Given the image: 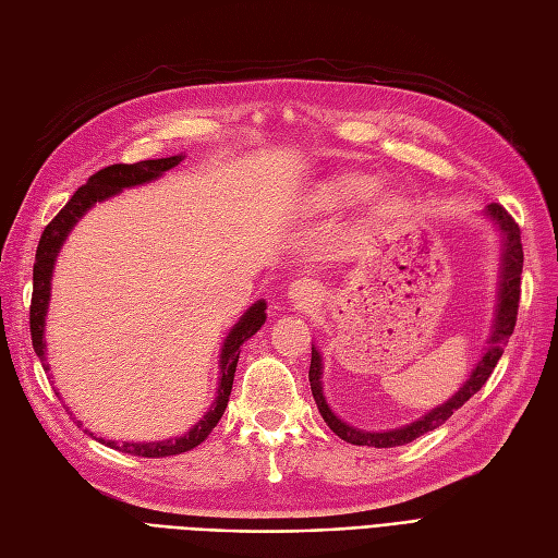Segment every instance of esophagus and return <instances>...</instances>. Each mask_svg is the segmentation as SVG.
Segmentation results:
<instances>
[{"instance_id": "1", "label": "esophagus", "mask_w": 558, "mask_h": 558, "mask_svg": "<svg viewBox=\"0 0 558 558\" xmlns=\"http://www.w3.org/2000/svg\"><path fill=\"white\" fill-rule=\"evenodd\" d=\"M318 286L312 281V279H298L293 281L291 291H289V298L295 302L298 307H310V305H316L318 300Z\"/></svg>"}]
</instances>
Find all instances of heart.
<instances>
[{
    "mask_svg": "<svg viewBox=\"0 0 558 558\" xmlns=\"http://www.w3.org/2000/svg\"><path fill=\"white\" fill-rule=\"evenodd\" d=\"M375 185H377L375 179L363 177V174H349L340 181V193L351 199H363L367 195H373Z\"/></svg>",
    "mask_w": 558,
    "mask_h": 558,
    "instance_id": "b5f03b06",
    "label": "heart"
}]
</instances>
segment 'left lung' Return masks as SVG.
<instances>
[{"label":"left lung","instance_id":"obj_1","mask_svg":"<svg viewBox=\"0 0 558 558\" xmlns=\"http://www.w3.org/2000/svg\"><path fill=\"white\" fill-rule=\"evenodd\" d=\"M484 214L492 218V221L498 226V230L502 234V256H500V283H498L496 318H494V326H492V335H488V340H486V349L482 353V359L477 361L475 369H472V373H470V379H465V384L447 402L437 404V408L430 410L428 414H424L421 418L412 421V424L400 426V428L379 430V433L353 428V426L344 424L340 416H335V412L330 410V404L326 402L324 384H320V375H324V359H320L318 349L312 344V365H310L312 396L316 400V408H318L320 416H324V421L330 426V430L337 437H342L344 442L359 445V447H377V449L408 445V442L416 440V437H421L424 433L440 428L445 421L456 410L463 408V404L486 384V379L492 377L494 367L498 365L505 347H508V340H510V335L514 332V324H517L519 295H521L523 248H521V230L514 223V218L508 211H505V207H500V205H496V202H492V205L486 207Z\"/></svg>","mask_w":558,"mask_h":558}]
</instances>
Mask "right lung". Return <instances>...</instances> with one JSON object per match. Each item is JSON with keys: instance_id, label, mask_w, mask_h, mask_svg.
Segmentation results:
<instances>
[{"instance_id": "add662e5", "label": "right lung", "mask_w": 558, "mask_h": 558, "mask_svg": "<svg viewBox=\"0 0 558 558\" xmlns=\"http://www.w3.org/2000/svg\"><path fill=\"white\" fill-rule=\"evenodd\" d=\"M185 156H170V158H158V160H142L134 165H109L105 170H99L93 174L81 189L72 195V199L60 209V214L50 221L44 232L37 246V256H35V269H32V305H29V332H32V347H35L37 356L41 359V365L48 369L46 361V342H44V326H46V312H48V300H50V277H53V267L58 253L66 240V234L72 232V228L78 223V218L86 214L90 207H95L97 202L109 199L113 195L121 193L123 189H132V185H142L162 177L167 170L177 167ZM267 305L265 300L253 302V305L242 314L238 324L232 326L228 332L223 349H221V359H218V369H221V377H218V388H216V400L209 408V412L202 416L197 424L179 437H172V440H162V442H123L118 445L113 440H105V437H95L102 445L118 449L123 453L132 456H144V459H162V456H177L183 451H191L199 442L207 440V435L216 428L218 421H221L226 408H228V398L232 391V379H234V369H238L240 361V351L242 344L248 340V337L256 335L260 326L265 324V314ZM78 426H83L78 421Z\"/></svg>"}]
</instances>
